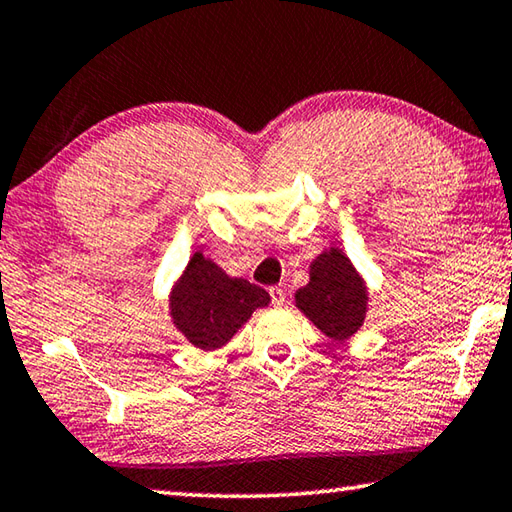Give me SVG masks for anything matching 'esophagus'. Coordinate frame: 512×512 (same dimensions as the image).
<instances>
[{
    "instance_id": "esophagus-1",
    "label": "esophagus",
    "mask_w": 512,
    "mask_h": 512,
    "mask_svg": "<svg viewBox=\"0 0 512 512\" xmlns=\"http://www.w3.org/2000/svg\"><path fill=\"white\" fill-rule=\"evenodd\" d=\"M270 297L274 306L281 308L283 303L288 301V292H285V288H281V285H276V288H270Z\"/></svg>"
}]
</instances>
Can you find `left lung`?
<instances>
[{"label":"left lung","instance_id":"left-lung-1","mask_svg":"<svg viewBox=\"0 0 512 512\" xmlns=\"http://www.w3.org/2000/svg\"><path fill=\"white\" fill-rule=\"evenodd\" d=\"M294 303L326 337L346 342L364 324L369 290L351 258L330 247L310 263V281L294 294Z\"/></svg>","mask_w":512,"mask_h":512}]
</instances>
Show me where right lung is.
I'll use <instances>...</instances> for the list:
<instances>
[{
  "mask_svg": "<svg viewBox=\"0 0 512 512\" xmlns=\"http://www.w3.org/2000/svg\"><path fill=\"white\" fill-rule=\"evenodd\" d=\"M270 294L245 279H233L202 251H195L168 297L173 326L202 351L222 348L242 324L265 308Z\"/></svg>",
  "mask_w": 512,
  "mask_h": 512,
  "instance_id": "add662e5",
  "label": "right lung"
}]
</instances>
